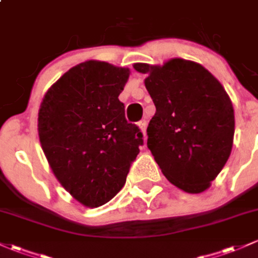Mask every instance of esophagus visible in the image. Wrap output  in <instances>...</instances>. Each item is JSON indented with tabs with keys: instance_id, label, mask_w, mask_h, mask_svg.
I'll use <instances>...</instances> for the list:
<instances>
[{
	"instance_id": "esophagus-1",
	"label": "esophagus",
	"mask_w": 258,
	"mask_h": 258,
	"mask_svg": "<svg viewBox=\"0 0 258 258\" xmlns=\"http://www.w3.org/2000/svg\"><path fill=\"white\" fill-rule=\"evenodd\" d=\"M146 125H148V121L146 120L139 121V128L141 129V132H143V134L145 135V137H146ZM145 140H146V138H145Z\"/></svg>"
}]
</instances>
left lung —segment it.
I'll list each match as a JSON object with an SVG mask.
<instances>
[{
    "mask_svg": "<svg viewBox=\"0 0 258 258\" xmlns=\"http://www.w3.org/2000/svg\"><path fill=\"white\" fill-rule=\"evenodd\" d=\"M134 69L149 75L145 87L156 107L146 130L155 161L176 187L204 192L231 152L235 117L228 93L207 69L189 60L134 63Z\"/></svg>",
    "mask_w": 258,
    "mask_h": 258,
    "instance_id": "1",
    "label": "left lung"
}]
</instances>
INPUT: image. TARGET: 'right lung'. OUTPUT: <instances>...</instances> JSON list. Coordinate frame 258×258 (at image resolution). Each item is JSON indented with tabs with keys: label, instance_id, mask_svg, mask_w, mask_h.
Here are the masks:
<instances>
[{
	"label": "right lung",
	"instance_id": "obj_1",
	"mask_svg": "<svg viewBox=\"0 0 258 258\" xmlns=\"http://www.w3.org/2000/svg\"><path fill=\"white\" fill-rule=\"evenodd\" d=\"M128 69L90 60L65 73L40 104L38 133L62 187L86 207L109 202L125 184L144 144L118 96Z\"/></svg>",
	"mask_w": 258,
	"mask_h": 258
}]
</instances>
